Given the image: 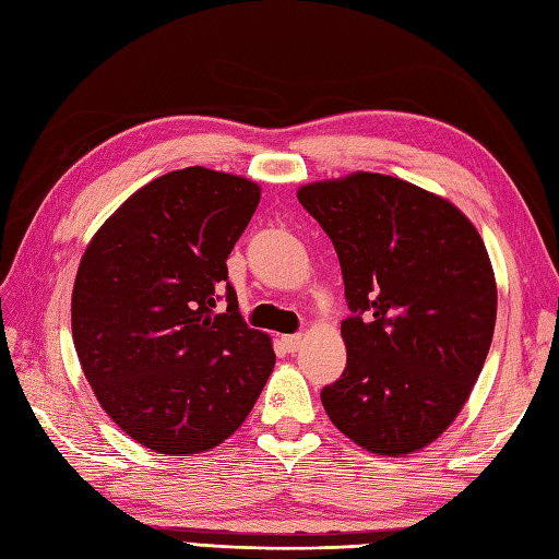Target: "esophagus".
Segmentation results:
<instances>
[{
  "instance_id": "1",
  "label": "esophagus",
  "mask_w": 559,
  "mask_h": 559,
  "mask_svg": "<svg viewBox=\"0 0 559 559\" xmlns=\"http://www.w3.org/2000/svg\"><path fill=\"white\" fill-rule=\"evenodd\" d=\"M282 345L287 352H299L304 345V335H282Z\"/></svg>"
}]
</instances>
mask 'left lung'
<instances>
[{
	"instance_id": "8db88e82",
	"label": "left lung",
	"mask_w": 559,
	"mask_h": 559,
	"mask_svg": "<svg viewBox=\"0 0 559 559\" xmlns=\"http://www.w3.org/2000/svg\"><path fill=\"white\" fill-rule=\"evenodd\" d=\"M296 198L335 246L352 311L347 367L321 391L330 423L379 455L429 447L492 345L497 282L480 234L447 198L369 170Z\"/></svg>"
}]
</instances>
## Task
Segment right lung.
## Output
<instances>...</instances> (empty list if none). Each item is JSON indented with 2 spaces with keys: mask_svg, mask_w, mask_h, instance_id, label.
<instances>
[{
  "mask_svg": "<svg viewBox=\"0 0 559 559\" xmlns=\"http://www.w3.org/2000/svg\"><path fill=\"white\" fill-rule=\"evenodd\" d=\"M260 202L253 180L188 166L124 200L91 238L72 292L86 381L124 435L166 455L219 447L243 425L275 367L248 328L229 258Z\"/></svg>",
  "mask_w": 559,
  "mask_h": 559,
  "instance_id": "right-lung-1",
  "label": "right lung"
}]
</instances>
